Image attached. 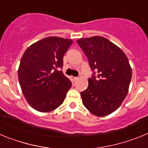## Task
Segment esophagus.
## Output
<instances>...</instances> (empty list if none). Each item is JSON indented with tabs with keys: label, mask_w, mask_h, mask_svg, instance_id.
<instances>
[{
	"label": "esophagus",
	"mask_w": 148,
	"mask_h": 148,
	"mask_svg": "<svg viewBox=\"0 0 148 148\" xmlns=\"http://www.w3.org/2000/svg\"><path fill=\"white\" fill-rule=\"evenodd\" d=\"M71 79L73 81V82H75V80H77L78 79V78L77 77H74V76H71Z\"/></svg>",
	"instance_id": "1"
}]
</instances>
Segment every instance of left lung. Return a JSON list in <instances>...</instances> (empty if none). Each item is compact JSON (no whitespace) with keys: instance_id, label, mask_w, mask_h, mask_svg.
I'll use <instances>...</instances> for the list:
<instances>
[{"instance_id":"1","label":"left lung","mask_w":148,"mask_h":148,"mask_svg":"<svg viewBox=\"0 0 148 148\" xmlns=\"http://www.w3.org/2000/svg\"><path fill=\"white\" fill-rule=\"evenodd\" d=\"M77 43L87 56L91 70L88 87L81 92L82 102L92 114L106 116L118 109L126 98L132 69L125 53L101 36L79 38Z\"/></svg>"}]
</instances>
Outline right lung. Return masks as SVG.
I'll use <instances>...</instances> for the list:
<instances>
[{"mask_svg": "<svg viewBox=\"0 0 148 148\" xmlns=\"http://www.w3.org/2000/svg\"><path fill=\"white\" fill-rule=\"evenodd\" d=\"M73 40L50 36L30 45L23 53L18 75L22 92L35 110L48 113L64 101L72 83L62 71L64 56Z\"/></svg>", "mask_w": 148, "mask_h": 148, "instance_id": "1", "label": "right lung"}]
</instances>
